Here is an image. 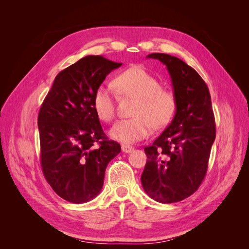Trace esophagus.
Instances as JSON below:
<instances>
[{
	"label": "esophagus",
	"mask_w": 249,
	"mask_h": 249,
	"mask_svg": "<svg viewBox=\"0 0 249 249\" xmlns=\"http://www.w3.org/2000/svg\"><path fill=\"white\" fill-rule=\"evenodd\" d=\"M122 149L124 153H131L132 150L134 149V147L132 145H127V144H123L122 145Z\"/></svg>",
	"instance_id": "1"
}]
</instances>
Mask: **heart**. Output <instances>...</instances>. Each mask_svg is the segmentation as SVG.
I'll use <instances>...</instances> for the list:
<instances>
[{"label":"heart","mask_w":249,"mask_h":249,"mask_svg":"<svg viewBox=\"0 0 249 249\" xmlns=\"http://www.w3.org/2000/svg\"><path fill=\"white\" fill-rule=\"evenodd\" d=\"M118 93L136 100L132 110L134 117L119 120L110 130V136L124 143L144 139L156 129L166 126L177 111L178 101L172 90L162 88L161 81L145 67L136 65L119 73L114 80ZM93 107L103 122L115 116L116 97L111 87L100 85L93 94Z\"/></svg>","instance_id":"1"}]
</instances>
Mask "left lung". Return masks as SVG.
Returning <instances> with one entry per match:
<instances>
[{
  "instance_id": "8db88e82",
  "label": "left lung",
  "mask_w": 249,
  "mask_h": 249,
  "mask_svg": "<svg viewBox=\"0 0 249 249\" xmlns=\"http://www.w3.org/2000/svg\"><path fill=\"white\" fill-rule=\"evenodd\" d=\"M146 57L166 65L178 106L171 124L144 147L141 183L149 197L172 203L189 197L206 177L216 137L212 102L205 81L183 60L162 53Z\"/></svg>"
}]
</instances>
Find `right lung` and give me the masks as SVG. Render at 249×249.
<instances>
[{
    "label": "right lung",
    "instance_id": "right-lung-1",
    "mask_svg": "<svg viewBox=\"0 0 249 249\" xmlns=\"http://www.w3.org/2000/svg\"><path fill=\"white\" fill-rule=\"evenodd\" d=\"M122 63L86 56L60 71L38 113L40 164L47 182L60 197L83 203L100 193L108 163L119 143L104 133L93 94Z\"/></svg>",
    "mask_w": 249,
    "mask_h": 249
}]
</instances>
